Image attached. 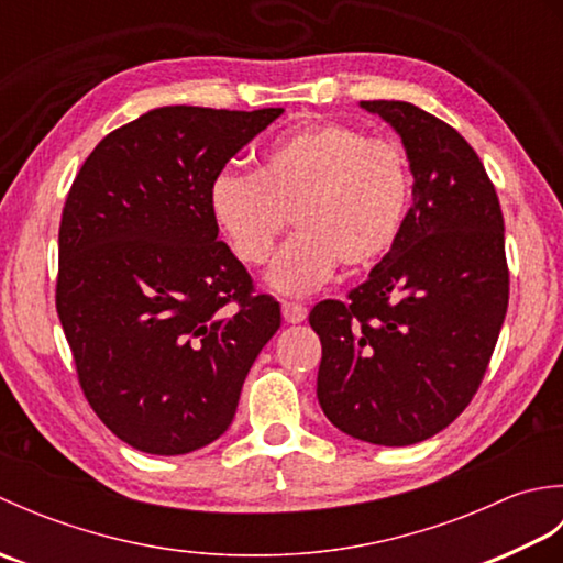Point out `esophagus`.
I'll list each match as a JSON object with an SVG mask.
<instances>
[{
	"label": "esophagus",
	"instance_id": "1",
	"mask_svg": "<svg viewBox=\"0 0 563 563\" xmlns=\"http://www.w3.org/2000/svg\"><path fill=\"white\" fill-rule=\"evenodd\" d=\"M283 319L288 321V324H302L307 319V307L305 305H297V302H283Z\"/></svg>",
	"mask_w": 563,
	"mask_h": 563
}]
</instances>
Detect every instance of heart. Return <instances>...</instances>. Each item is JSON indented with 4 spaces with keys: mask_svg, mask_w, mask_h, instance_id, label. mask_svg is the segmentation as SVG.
<instances>
[{
    "mask_svg": "<svg viewBox=\"0 0 563 563\" xmlns=\"http://www.w3.org/2000/svg\"><path fill=\"white\" fill-rule=\"evenodd\" d=\"M411 166L397 140L367 137L349 123H314L275 137L258 172L222 169L208 206L244 263L261 266L290 222L266 273L280 295L319 290L339 263L367 268L397 242L411 202Z\"/></svg>",
    "mask_w": 563,
    "mask_h": 563,
    "instance_id": "1",
    "label": "heart"
}]
</instances>
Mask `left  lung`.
I'll return each mask as SVG.
<instances>
[{
	"mask_svg": "<svg viewBox=\"0 0 563 563\" xmlns=\"http://www.w3.org/2000/svg\"><path fill=\"white\" fill-rule=\"evenodd\" d=\"M409 157L411 208L349 302H319L317 399L345 435L404 448L457 418L486 373L508 309L494 184L457 130L406 101H361Z\"/></svg>",
	"mask_w": 563,
	"mask_h": 563,
	"instance_id": "obj_1",
	"label": "left lung"
}]
</instances>
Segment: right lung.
I'll use <instances>...</instances> for the list:
<instances>
[{"label": "right lung", "mask_w": 563, "mask_h": 563, "mask_svg": "<svg viewBox=\"0 0 563 563\" xmlns=\"http://www.w3.org/2000/svg\"><path fill=\"white\" fill-rule=\"evenodd\" d=\"M280 113L154 109L106 135L69 188L57 314L91 409L140 452L218 440L280 329L208 206L212 178Z\"/></svg>", "instance_id": "1"}]
</instances>
